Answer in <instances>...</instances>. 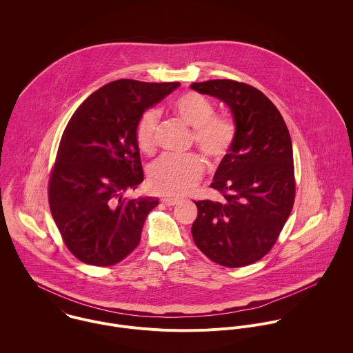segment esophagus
Returning <instances> with one entry per match:
<instances>
[{
	"label": "esophagus",
	"mask_w": 353,
	"mask_h": 353,
	"mask_svg": "<svg viewBox=\"0 0 353 353\" xmlns=\"http://www.w3.org/2000/svg\"><path fill=\"white\" fill-rule=\"evenodd\" d=\"M179 201H181V200H179V199H175V197H163V199H161V202H163L164 205H167V206H174V205H176Z\"/></svg>",
	"instance_id": "34e87169"
}]
</instances>
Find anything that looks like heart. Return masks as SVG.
Masks as SVG:
<instances>
[{"instance_id": "b5f03b06", "label": "heart", "mask_w": 353, "mask_h": 353, "mask_svg": "<svg viewBox=\"0 0 353 353\" xmlns=\"http://www.w3.org/2000/svg\"><path fill=\"white\" fill-rule=\"evenodd\" d=\"M174 112L193 128V140L200 151L210 160H221L231 150L236 126L232 119L214 115L212 103L203 97L188 92L181 95L172 104ZM159 123V112L150 108L143 112L136 126V141L144 153L154 150V137ZM205 164L200 156L165 154L154 161L150 168L152 189L171 196H186L200 182Z\"/></svg>"}]
</instances>
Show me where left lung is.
<instances>
[{
  "label": "left lung",
  "instance_id": "left-lung-1",
  "mask_svg": "<svg viewBox=\"0 0 353 353\" xmlns=\"http://www.w3.org/2000/svg\"><path fill=\"white\" fill-rule=\"evenodd\" d=\"M190 87L225 103L236 126L235 141L210 183L223 200L194 201L193 239L210 261L246 266L273 248L294 206L290 132L276 105L249 84L209 80Z\"/></svg>",
  "mask_w": 353,
  "mask_h": 353
}]
</instances>
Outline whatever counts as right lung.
<instances>
[{"instance_id": "1", "label": "right lung", "mask_w": 353, "mask_h": 353, "mask_svg": "<svg viewBox=\"0 0 353 353\" xmlns=\"http://www.w3.org/2000/svg\"><path fill=\"white\" fill-rule=\"evenodd\" d=\"M179 85L111 81L68 122L51 171L49 203L66 248L81 262L111 266L139 246L159 200L123 197L144 181L136 126L144 111Z\"/></svg>"}]
</instances>
